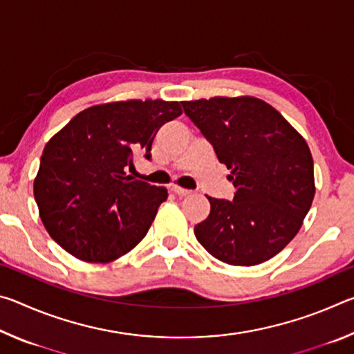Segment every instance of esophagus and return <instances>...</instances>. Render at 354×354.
Returning a JSON list of instances; mask_svg holds the SVG:
<instances>
[{
	"instance_id": "obj_1",
	"label": "esophagus",
	"mask_w": 354,
	"mask_h": 354,
	"mask_svg": "<svg viewBox=\"0 0 354 354\" xmlns=\"http://www.w3.org/2000/svg\"><path fill=\"white\" fill-rule=\"evenodd\" d=\"M173 192H175V194H178L179 196H185V195H190L192 194V190L185 189V187H181V185H173Z\"/></svg>"
}]
</instances>
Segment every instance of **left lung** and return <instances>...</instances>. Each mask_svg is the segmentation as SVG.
<instances>
[{
  "label": "left lung",
  "instance_id": "left-lung-1",
  "mask_svg": "<svg viewBox=\"0 0 354 354\" xmlns=\"http://www.w3.org/2000/svg\"><path fill=\"white\" fill-rule=\"evenodd\" d=\"M185 115L231 170L234 200L207 196L195 237L230 266H257L297 236L315 195L314 160L303 136L256 97L183 101Z\"/></svg>",
  "mask_w": 354,
  "mask_h": 354
}]
</instances>
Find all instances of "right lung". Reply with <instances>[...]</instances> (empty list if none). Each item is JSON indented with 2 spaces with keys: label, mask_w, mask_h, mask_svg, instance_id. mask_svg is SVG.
<instances>
[{
  "label": "right lung",
  "mask_w": 354,
  "mask_h": 354,
  "mask_svg": "<svg viewBox=\"0 0 354 354\" xmlns=\"http://www.w3.org/2000/svg\"><path fill=\"white\" fill-rule=\"evenodd\" d=\"M183 113L178 101L127 100L91 106L44 148L34 198L48 234L86 262L129 253L151 226L162 185L133 181L134 154L149 159L159 128Z\"/></svg>",
  "instance_id": "1"
}]
</instances>
